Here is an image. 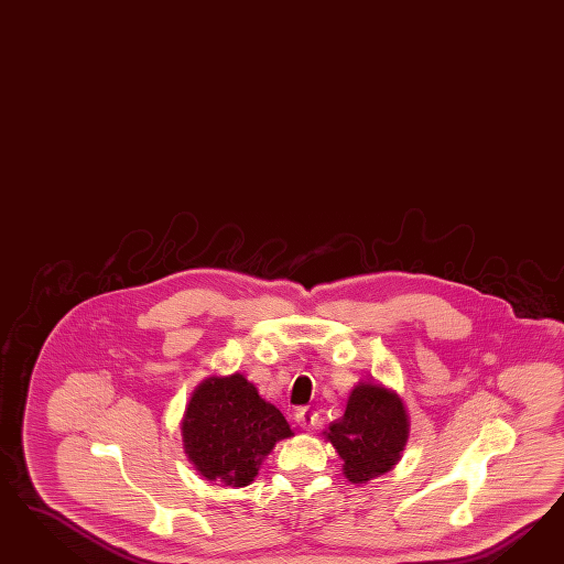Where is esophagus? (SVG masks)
<instances>
[{"mask_svg":"<svg viewBox=\"0 0 564 564\" xmlns=\"http://www.w3.org/2000/svg\"><path fill=\"white\" fill-rule=\"evenodd\" d=\"M295 422L302 427H314L318 424V413L310 408H300L295 411Z\"/></svg>","mask_w":564,"mask_h":564,"instance_id":"esophagus-1","label":"esophagus"}]
</instances>
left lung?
<instances>
[{
    "instance_id": "left-lung-1",
    "label": "left lung",
    "mask_w": 564,
    "mask_h": 564,
    "mask_svg": "<svg viewBox=\"0 0 564 564\" xmlns=\"http://www.w3.org/2000/svg\"><path fill=\"white\" fill-rule=\"evenodd\" d=\"M410 422L397 394L380 384L359 382L349 394L347 408L335 420L326 438L343 459V474L354 484L387 474L401 459Z\"/></svg>"
}]
</instances>
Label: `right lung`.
Instances as JSON below:
<instances>
[{
	"label": "right lung",
	"instance_id": "1",
	"mask_svg": "<svg viewBox=\"0 0 564 564\" xmlns=\"http://www.w3.org/2000/svg\"><path fill=\"white\" fill-rule=\"evenodd\" d=\"M189 462L200 476L241 488L274 443L293 436L281 410L243 375L210 376L194 391L182 422Z\"/></svg>",
	"mask_w": 564,
	"mask_h": 564
}]
</instances>
